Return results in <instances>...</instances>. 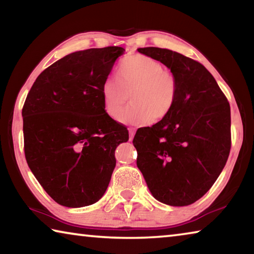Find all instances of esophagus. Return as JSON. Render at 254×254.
Masks as SVG:
<instances>
[{"label":"esophagus","instance_id":"34e87169","mask_svg":"<svg viewBox=\"0 0 254 254\" xmlns=\"http://www.w3.org/2000/svg\"><path fill=\"white\" fill-rule=\"evenodd\" d=\"M134 134H135V131L133 130V128H130V130H128V139H130V141L133 140V137H134Z\"/></svg>","mask_w":254,"mask_h":254}]
</instances>
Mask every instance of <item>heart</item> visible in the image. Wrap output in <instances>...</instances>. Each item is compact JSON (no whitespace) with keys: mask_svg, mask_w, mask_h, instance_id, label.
Wrapping results in <instances>:
<instances>
[{"mask_svg":"<svg viewBox=\"0 0 254 254\" xmlns=\"http://www.w3.org/2000/svg\"><path fill=\"white\" fill-rule=\"evenodd\" d=\"M117 78H107L102 85L103 106L111 119L118 120L128 95L132 104L120 118L127 126L161 121L175 106L177 79L157 59L130 56L119 65Z\"/></svg>","mask_w":254,"mask_h":254,"instance_id":"heart-1","label":"heart"}]
</instances>
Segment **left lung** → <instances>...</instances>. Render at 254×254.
Here are the masks:
<instances>
[{
  "mask_svg": "<svg viewBox=\"0 0 254 254\" xmlns=\"http://www.w3.org/2000/svg\"><path fill=\"white\" fill-rule=\"evenodd\" d=\"M137 51L168 67L178 86L170 113L152 127L137 128V168L154 198L190 205L209 190L229 158L230 103L200 63L156 47Z\"/></svg>",
  "mask_w": 254,
  "mask_h": 254,
  "instance_id": "8db88e82",
  "label": "left lung"
}]
</instances>
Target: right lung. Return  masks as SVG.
<instances>
[{
	"label": "right lung",
	"instance_id": "add662e5",
	"mask_svg": "<svg viewBox=\"0 0 254 254\" xmlns=\"http://www.w3.org/2000/svg\"><path fill=\"white\" fill-rule=\"evenodd\" d=\"M126 49L76 51L41 72L25 98L24 154L47 194L66 207H83L104 195L114 152L128 140L126 126L105 113L102 85Z\"/></svg>",
	"mask_w": 254,
	"mask_h": 254
}]
</instances>
